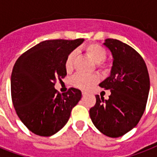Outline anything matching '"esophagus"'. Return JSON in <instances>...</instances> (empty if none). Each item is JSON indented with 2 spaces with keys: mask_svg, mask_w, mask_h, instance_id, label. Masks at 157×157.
I'll return each instance as SVG.
<instances>
[{
  "mask_svg": "<svg viewBox=\"0 0 157 157\" xmlns=\"http://www.w3.org/2000/svg\"><path fill=\"white\" fill-rule=\"evenodd\" d=\"M82 95L86 96V92H85V91H82Z\"/></svg>",
  "mask_w": 157,
  "mask_h": 157,
  "instance_id": "1",
  "label": "esophagus"
}]
</instances>
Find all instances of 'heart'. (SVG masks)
Returning a JSON list of instances; mask_svg holds the SVG:
<instances>
[{
	"label": "heart",
	"instance_id": "1",
	"mask_svg": "<svg viewBox=\"0 0 157 157\" xmlns=\"http://www.w3.org/2000/svg\"><path fill=\"white\" fill-rule=\"evenodd\" d=\"M84 50L86 53L95 62L96 67L100 71H105L108 68V65L105 63V59L107 57V51L100 44L95 42L89 43L84 46ZM76 57V51L73 50L69 53L65 60V69L67 72H70L73 70L74 63ZM98 81V76L96 74L85 75V74H76L71 79V84L77 88L88 89L91 86L97 83Z\"/></svg>",
	"mask_w": 157,
	"mask_h": 157
}]
</instances>
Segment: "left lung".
Returning <instances> with one entry per match:
<instances>
[{
	"mask_svg": "<svg viewBox=\"0 0 157 157\" xmlns=\"http://www.w3.org/2000/svg\"><path fill=\"white\" fill-rule=\"evenodd\" d=\"M104 45L113 56L111 75L99 84L110 90L106 100L96 95L90 116L97 129L111 138H118L136 126L146 108L150 79L146 63L136 50L116 39H107Z\"/></svg>",
	"mask_w": 157,
	"mask_h": 157,
	"instance_id": "left-lung-1",
	"label": "left lung"
}]
</instances>
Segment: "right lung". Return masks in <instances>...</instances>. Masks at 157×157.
Returning a JSON list of instances; mask_svg holds the SVG:
<instances>
[{
	"label": "right lung",
	"mask_w": 157,
	"mask_h": 157,
	"mask_svg": "<svg viewBox=\"0 0 157 157\" xmlns=\"http://www.w3.org/2000/svg\"><path fill=\"white\" fill-rule=\"evenodd\" d=\"M83 41L45 40L23 53L14 63L10 80L13 105L21 121L36 135L48 137L59 131L81 99L78 89L60 94L54 85L67 76L64 64L69 53Z\"/></svg>",
	"instance_id": "obj_1"
}]
</instances>
